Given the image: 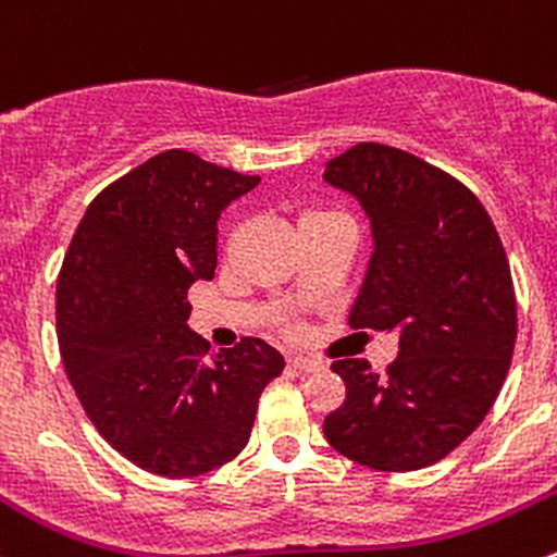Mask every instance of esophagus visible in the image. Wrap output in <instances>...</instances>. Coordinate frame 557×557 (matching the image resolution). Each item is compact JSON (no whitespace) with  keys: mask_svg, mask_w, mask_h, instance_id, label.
Returning a JSON list of instances; mask_svg holds the SVG:
<instances>
[{"mask_svg":"<svg viewBox=\"0 0 557 557\" xmlns=\"http://www.w3.org/2000/svg\"><path fill=\"white\" fill-rule=\"evenodd\" d=\"M289 366L295 368V371H302V373H317V371H322V362L311 360V357H292Z\"/></svg>","mask_w":557,"mask_h":557,"instance_id":"obj_1","label":"esophagus"}]
</instances>
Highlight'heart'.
Instances as JSON below:
<instances>
[{"label":"heart","mask_w":557,"mask_h":557,"mask_svg":"<svg viewBox=\"0 0 557 557\" xmlns=\"http://www.w3.org/2000/svg\"><path fill=\"white\" fill-rule=\"evenodd\" d=\"M322 216H327V213H302L300 222H297V227H300V224H306V222H313V219H322Z\"/></svg>","instance_id":"obj_1"}]
</instances>
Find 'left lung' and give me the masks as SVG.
<instances>
[{"mask_svg": "<svg viewBox=\"0 0 557 557\" xmlns=\"http://www.w3.org/2000/svg\"><path fill=\"white\" fill-rule=\"evenodd\" d=\"M324 181L371 219L349 324L400 333L384 373L355 357L333 362L346 398L324 436L376 471L433 466L476 431L509 373L517 300L504 244L468 186L400 148L357 143L330 159Z\"/></svg>", "mask_w": 557, "mask_h": 557, "instance_id": "8db88e82", "label": "left lung"}]
</instances>
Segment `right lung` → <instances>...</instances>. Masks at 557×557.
I'll list each match as a JSON object with an SVG mask.
<instances>
[{
  "instance_id": "add662e5",
  "label": "right lung",
  "mask_w": 557,
  "mask_h": 557,
  "mask_svg": "<svg viewBox=\"0 0 557 557\" xmlns=\"http://www.w3.org/2000/svg\"><path fill=\"white\" fill-rule=\"evenodd\" d=\"M257 184L170 148L94 197L64 255V371L99 436L157 476H200L238 458L262 389L284 371L265 341L211 355L186 327L189 286L216 271L219 216Z\"/></svg>"
}]
</instances>
